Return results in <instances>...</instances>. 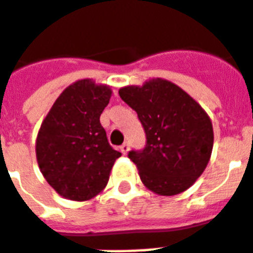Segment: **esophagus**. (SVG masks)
<instances>
[{
  "instance_id": "obj_1",
  "label": "esophagus",
  "mask_w": 253,
  "mask_h": 253,
  "mask_svg": "<svg viewBox=\"0 0 253 253\" xmlns=\"http://www.w3.org/2000/svg\"><path fill=\"white\" fill-rule=\"evenodd\" d=\"M119 150H121V152H122V154H127V151H128V143H127V142H125V143H123L122 146L119 147Z\"/></svg>"
}]
</instances>
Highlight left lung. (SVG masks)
<instances>
[{
    "label": "left lung",
    "instance_id": "8db88e82",
    "mask_svg": "<svg viewBox=\"0 0 253 253\" xmlns=\"http://www.w3.org/2000/svg\"><path fill=\"white\" fill-rule=\"evenodd\" d=\"M119 95L138 114L146 147L130 151L140 180L162 196L188 190L203 173L213 147L208 114L178 84L162 78L125 86Z\"/></svg>",
    "mask_w": 253,
    "mask_h": 253
}]
</instances>
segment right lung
I'll return each instance as SVG.
<instances>
[{
    "label": "right lung",
    "mask_w": 253,
    "mask_h": 253,
    "mask_svg": "<svg viewBox=\"0 0 253 253\" xmlns=\"http://www.w3.org/2000/svg\"><path fill=\"white\" fill-rule=\"evenodd\" d=\"M111 94L107 84L77 81L61 92L40 127L37 162L46 182L66 199L86 202L101 194L122 155L99 122Z\"/></svg>",
    "instance_id": "add662e5"
}]
</instances>
